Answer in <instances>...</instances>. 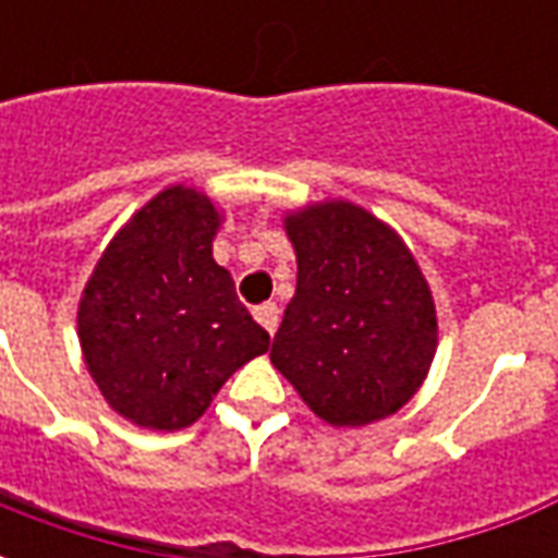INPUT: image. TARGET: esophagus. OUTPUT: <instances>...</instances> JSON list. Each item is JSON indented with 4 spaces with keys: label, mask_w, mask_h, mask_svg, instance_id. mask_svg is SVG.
<instances>
[{
    "label": "esophagus",
    "mask_w": 558,
    "mask_h": 558,
    "mask_svg": "<svg viewBox=\"0 0 558 558\" xmlns=\"http://www.w3.org/2000/svg\"><path fill=\"white\" fill-rule=\"evenodd\" d=\"M254 316H256V323L266 328L268 335H275V331H278L280 307L275 302H266V304H259V307H254Z\"/></svg>",
    "instance_id": "obj_1"
}]
</instances>
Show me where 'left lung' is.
Instances as JSON below:
<instances>
[{
  "mask_svg": "<svg viewBox=\"0 0 558 558\" xmlns=\"http://www.w3.org/2000/svg\"><path fill=\"white\" fill-rule=\"evenodd\" d=\"M299 283L271 364L335 427L398 412L436 352V311L407 244L352 203L287 218Z\"/></svg>",
  "mask_w": 558,
  "mask_h": 558,
  "instance_id": "obj_1",
  "label": "left lung"
}]
</instances>
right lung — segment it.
Instances as JSON below:
<instances>
[{
    "instance_id": "right-lung-1",
    "label": "right lung",
    "mask_w": 558,
    "mask_h": 558,
    "mask_svg": "<svg viewBox=\"0 0 558 558\" xmlns=\"http://www.w3.org/2000/svg\"><path fill=\"white\" fill-rule=\"evenodd\" d=\"M220 215L191 187H167L104 251L80 302V347L107 403L151 430L196 421L268 331L211 259Z\"/></svg>"
}]
</instances>
